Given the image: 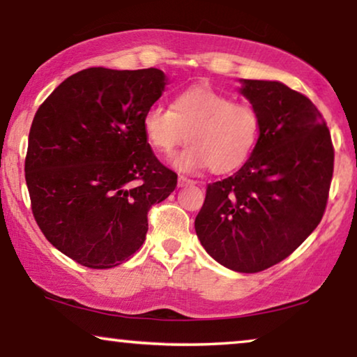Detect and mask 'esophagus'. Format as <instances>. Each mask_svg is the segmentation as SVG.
Masks as SVG:
<instances>
[{
  "label": "esophagus",
  "instance_id": "34e87169",
  "mask_svg": "<svg viewBox=\"0 0 357 357\" xmlns=\"http://www.w3.org/2000/svg\"><path fill=\"white\" fill-rule=\"evenodd\" d=\"M191 184H196V181H194V179L186 178V176H179V178H178V186H179V188L191 186Z\"/></svg>",
  "mask_w": 357,
  "mask_h": 357
}]
</instances>
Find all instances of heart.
Here are the masks:
<instances>
[{"mask_svg":"<svg viewBox=\"0 0 357 357\" xmlns=\"http://www.w3.org/2000/svg\"><path fill=\"white\" fill-rule=\"evenodd\" d=\"M144 132L149 144L166 155L188 137L191 145L173 158L179 171L196 173L208 166L223 174L240 168L253 153L261 117L250 104L199 86L178 94L171 109L151 106L144 116Z\"/></svg>","mask_w":357,"mask_h":357,"instance_id":"obj_1","label":"heart"}]
</instances>
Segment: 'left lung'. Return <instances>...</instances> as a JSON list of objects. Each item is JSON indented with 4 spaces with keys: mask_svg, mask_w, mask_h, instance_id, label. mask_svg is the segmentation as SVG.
<instances>
[{
    "mask_svg": "<svg viewBox=\"0 0 357 357\" xmlns=\"http://www.w3.org/2000/svg\"><path fill=\"white\" fill-rule=\"evenodd\" d=\"M241 94L261 117L258 144L234 176L208 184L194 227L217 263L259 273L292 255L320 223L335 150L325 119L302 93L243 79Z\"/></svg>",
    "mask_w": 357,
    "mask_h": 357,
    "instance_id": "left-lung-1",
    "label": "left lung"
}]
</instances>
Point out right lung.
<instances>
[{
  "label": "right lung",
  "mask_w": 357,
  "mask_h": 357,
  "mask_svg": "<svg viewBox=\"0 0 357 357\" xmlns=\"http://www.w3.org/2000/svg\"><path fill=\"white\" fill-rule=\"evenodd\" d=\"M165 84L158 68H86L37 109L24 166L32 213L45 238L86 268L130 259L151 206L178 184L144 132Z\"/></svg>",
  "instance_id": "add662e5"
}]
</instances>
